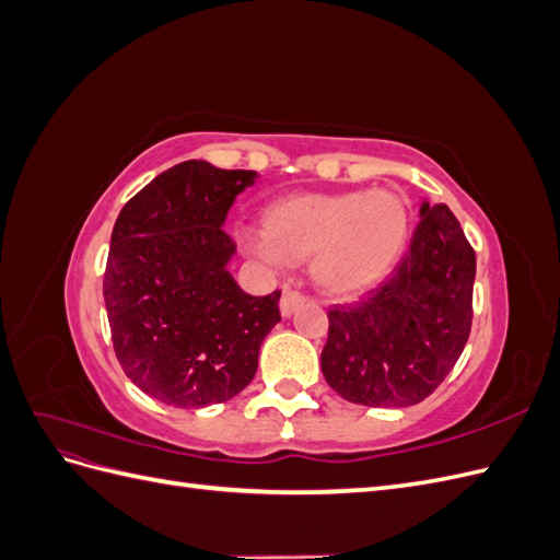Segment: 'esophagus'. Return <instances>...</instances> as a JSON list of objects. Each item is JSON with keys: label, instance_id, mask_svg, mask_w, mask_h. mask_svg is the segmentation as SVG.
I'll return each mask as SVG.
<instances>
[{"label": "esophagus", "instance_id": "obj_1", "mask_svg": "<svg viewBox=\"0 0 560 560\" xmlns=\"http://www.w3.org/2000/svg\"><path fill=\"white\" fill-rule=\"evenodd\" d=\"M303 301H306V299H303L299 292L284 290V292H282V299H280V313H282L284 317H290V315L301 306Z\"/></svg>", "mask_w": 560, "mask_h": 560}]
</instances>
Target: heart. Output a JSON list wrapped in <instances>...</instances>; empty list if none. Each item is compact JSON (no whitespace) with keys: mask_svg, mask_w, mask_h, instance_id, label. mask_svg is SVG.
I'll return each instance as SVG.
<instances>
[{"mask_svg":"<svg viewBox=\"0 0 560 560\" xmlns=\"http://www.w3.org/2000/svg\"><path fill=\"white\" fill-rule=\"evenodd\" d=\"M264 235H247L245 249L270 266L311 259L322 292L352 299L381 284L409 243V210L387 189L292 194L261 214Z\"/></svg>","mask_w":560,"mask_h":560,"instance_id":"b5f03b06","label":"heart"}]
</instances>
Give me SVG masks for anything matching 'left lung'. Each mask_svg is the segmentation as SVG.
<instances>
[{
	"label": "left lung",
	"mask_w": 560,
	"mask_h": 560,
	"mask_svg": "<svg viewBox=\"0 0 560 560\" xmlns=\"http://www.w3.org/2000/svg\"><path fill=\"white\" fill-rule=\"evenodd\" d=\"M477 254L455 214L420 206L409 249L376 290L329 308L322 374L362 406H413L442 385L469 338Z\"/></svg>",
	"instance_id": "left-lung-1"
}]
</instances>
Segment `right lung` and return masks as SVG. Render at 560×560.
Returning <instances> with one entry per match:
<instances>
[{"instance_id":"add662e5","label":"right lung","mask_w":560,"mask_h":560,"mask_svg":"<svg viewBox=\"0 0 560 560\" xmlns=\"http://www.w3.org/2000/svg\"><path fill=\"white\" fill-rule=\"evenodd\" d=\"M254 179V171L184 161L116 217L103 280L114 352L126 376L167 406L238 395L280 322L278 290L249 296L229 273L235 243L222 226Z\"/></svg>"}]
</instances>
